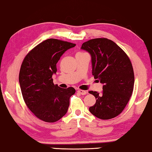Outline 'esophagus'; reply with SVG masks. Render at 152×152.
Returning a JSON list of instances; mask_svg holds the SVG:
<instances>
[{
  "mask_svg": "<svg viewBox=\"0 0 152 152\" xmlns=\"http://www.w3.org/2000/svg\"><path fill=\"white\" fill-rule=\"evenodd\" d=\"M78 93H80L81 95H85L86 94V91H83V90H78L77 91Z\"/></svg>",
  "mask_w": 152,
  "mask_h": 152,
  "instance_id": "obj_1",
  "label": "esophagus"
}]
</instances>
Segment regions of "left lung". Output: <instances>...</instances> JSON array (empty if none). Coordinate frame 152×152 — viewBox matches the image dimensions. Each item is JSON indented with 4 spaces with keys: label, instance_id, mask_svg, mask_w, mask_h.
Here are the masks:
<instances>
[{
    "label": "left lung",
    "instance_id": "1",
    "mask_svg": "<svg viewBox=\"0 0 152 152\" xmlns=\"http://www.w3.org/2000/svg\"><path fill=\"white\" fill-rule=\"evenodd\" d=\"M91 56L92 73L103 84V91H89L96 103L89 111L101 119L116 117L122 113L132 94L134 75L128 56L113 41L92 39L81 45Z\"/></svg>",
    "mask_w": 152,
    "mask_h": 152
}]
</instances>
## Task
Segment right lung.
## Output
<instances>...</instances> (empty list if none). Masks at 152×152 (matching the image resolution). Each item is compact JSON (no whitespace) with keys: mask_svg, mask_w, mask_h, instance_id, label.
<instances>
[{"mask_svg":"<svg viewBox=\"0 0 152 152\" xmlns=\"http://www.w3.org/2000/svg\"><path fill=\"white\" fill-rule=\"evenodd\" d=\"M75 44L57 39L39 43L26 56L19 73L24 101L36 117L45 122L58 121L67 113L74 88H61L54 85L52 76L65 51Z\"/></svg>","mask_w":152,"mask_h":152,"instance_id":"obj_1","label":"right lung"}]
</instances>
